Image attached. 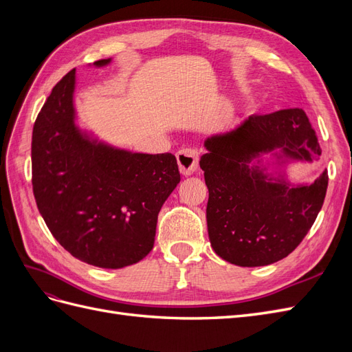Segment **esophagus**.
<instances>
[{"label": "esophagus", "mask_w": 352, "mask_h": 352, "mask_svg": "<svg viewBox=\"0 0 352 352\" xmlns=\"http://www.w3.org/2000/svg\"><path fill=\"white\" fill-rule=\"evenodd\" d=\"M176 158L180 173L184 176H190L198 168L199 153L198 150H194V148H184V150L177 151Z\"/></svg>", "instance_id": "1"}]
</instances>
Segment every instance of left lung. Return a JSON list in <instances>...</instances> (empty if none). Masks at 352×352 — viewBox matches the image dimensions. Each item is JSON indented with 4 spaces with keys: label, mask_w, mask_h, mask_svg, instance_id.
Instances as JSON below:
<instances>
[{
    "label": "left lung",
    "mask_w": 352,
    "mask_h": 352,
    "mask_svg": "<svg viewBox=\"0 0 352 352\" xmlns=\"http://www.w3.org/2000/svg\"><path fill=\"white\" fill-rule=\"evenodd\" d=\"M201 157L208 188L207 228L214 252L241 267H258L289 255L322 210L327 172L313 184H291L289 163H313L322 154L301 109L250 116L233 129L207 138ZM275 158L268 172L262 155Z\"/></svg>",
    "instance_id": "left-lung-1"
}]
</instances>
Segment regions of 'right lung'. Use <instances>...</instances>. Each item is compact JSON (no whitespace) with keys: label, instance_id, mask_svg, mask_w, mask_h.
<instances>
[{"label":"right lung","instance_id":"right-lung-1","mask_svg":"<svg viewBox=\"0 0 352 352\" xmlns=\"http://www.w3.org/2000/svg\"><path fill=\"white\" fill-rule=\"evenodd\" d=\"M111 58L94 63L109 66ZM76 70L47 98L32 133V185L42 219L73 257L122 269L154 247L157 217L180 182L176 157L133 153L78 124Z\"/></svg>","mask_w":352,"mask_h":352}]
</instances>
